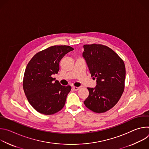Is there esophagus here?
Returning a JSON list of instances; mask_svg holds the SVG:
<instances>
[{
    "mask_svg": "<svg viewBox=\"0 0 149 149\" xmlns=\"http://www.w3.org/2000/svg\"><path fill=\"white\" fill-rule=\"evenodd\" d=\"M72 89H73L74 90H75V91H77V90H78L79 89V87L73 86V87H72Z\"/></svg>",
    "mask_w": 149,
    "mask_h": 149,
    "instance_id": "1",
    "label": "esophagus"
}]
</instances>
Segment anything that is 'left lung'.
<instances>
[{
  "label": "left lung",
  "mask_w": 149,
  "mask_h": 149,
  "mask_svg": "<svg viewBox=\"0 0 149 149\" xmlns=\"http://www.w3.org/2000/svg\"><path fill=\"white\" fill-rule=\"evenodd\" d=\"M84 48L82 56L91 77L97 79L95 88H87L89 95L84 103L93 112H106L118 102L123 93L125 78L124 61L105 45H84Z\"/></svg>",
  "instance_id": "left-lung-1"
}]
</instances>
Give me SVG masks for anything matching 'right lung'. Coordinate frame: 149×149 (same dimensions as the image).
<instances>
[{
  "mask_svg": "<svg viewBox=\"0 0 149 149\" xmlns=\"http://www.w3.org/2000/svg\"><path fill=\"white\" fill-rule=\"evenodd\" d=\"M74 50L68 45H55L36 53L26 66L23 80L26 97L39 113L54 114L65 105L70 86H61L52 77L59 70V62L66 54Z\"/></svg>",
  "mask_w": 149,
  "mask_h": 149,
  "instance_id": "add662e5",
  "label": "right lung"
}]
</instances>
